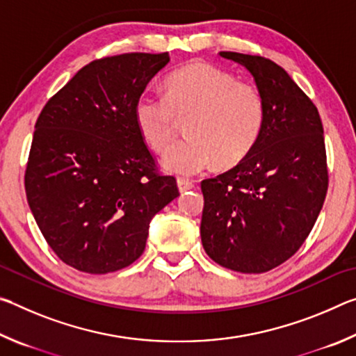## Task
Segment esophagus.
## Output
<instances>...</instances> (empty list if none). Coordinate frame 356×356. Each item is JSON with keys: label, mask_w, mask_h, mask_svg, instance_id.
Wrapping results in <instances>:
<instances>
[{"label": "esophagus", "mask_w": 356, "mask_h": 356, "mask_svg": "<svg viewBox=\"0 0 356 356\" xmlns=\"http://www.w3.org/2000/svg\"><path fill=\"white\" fill-rule=\"evenodd\" d=\"M177 186H179V191H180V193H185L186 190L193 188V186H195V184H193L191 180H188V179L179 177V179H177Z\"/></svg>", "instance_id": "obj_1"}]
</instances>
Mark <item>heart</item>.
Masks as SVG:
<instances>
[{"instance_id": "heart-1", "label": "heart", "mask_w": 356, "mask_h": 356, "mask_svg": "<svg viewBox=\"0 0 356 356\" xmlns=\"http://www.w3.org/2000/svg\"><path fill=\"white\" fill-rule=\"evenodd\" d=\"M135 124L155 152L170 149L179 120L188 138L176 144L165 168L193 176L216 163L229 170L242 163L262 135L265 104L261 92L207 63H190L165 81V95L143 94L135 102Z\"/></svg>"}]
</instances>
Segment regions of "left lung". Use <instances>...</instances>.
I'll return each mask as SVG.
<instances>
[{
  "mask_svg": "<svg viewBox=\"0 0 356 356\" xmlns=\"http://www.w3.org/2000/svg\"><path fill=\"white\" fill-rule=\"evenodd\" d=\"M250 70L265 124L242 163L201 182V240L209 257L240 273H264L300 250L328 190L323 127L312 100L262 56L220 51Z\"/></svg>",
  "mask_w": 356,
  "mask_h": 356,
  "instance_id": "1",
  "label": "left lung"
}]
</instances>
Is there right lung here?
Instances as JSON below:
<instances>
[{"label": "right lung", "mask_w": 356, "mask_h": 356, "mask_svg": "<svg viewBox=\"0 0 356 356\" xmlns=\"http://www.w3.org/2000/svg\"><path fill=\"white\" fill-rule=\"evenodd\" d=\"M168 53H124L84 65L47 102L25 171L29 209L64 264L105 275L146 248L149 222L179 196L135 124V102Z\"/></svg>", "instance_id": "add662e5"}]
</instances>
